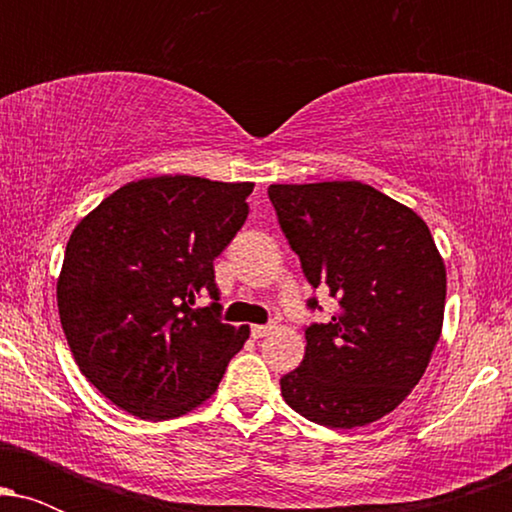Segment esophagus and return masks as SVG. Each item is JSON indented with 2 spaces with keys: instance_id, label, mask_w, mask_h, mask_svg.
<instances>
[{
  "instance_id": "1",
  "label": "esophagus",
  "mask_w": 512,
  "mask_h": 512,
  "mask_svg": "<svg viewBox=\"0 0 512 512\" xmlns=\"http://www.w3.org/2000/svg\"><path fill=\"white\" fill-rule=\"evenodd\" d=\"M269 332H272V325H252V337L255 339L267 337Z\"/></svg>"
}]
</instances>
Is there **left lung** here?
<instances>
[{
  "label": "left lung",
  "instance_id": "1",
  "mask_svg": "<svg viewBox=\"0 0 512 512\" xmlns=\"http://www.w3.org/2000/svg\"><path fill=\"white\" fill-rule=\"evenodd\" d=\"M269 199L305 279L339 301L330 322L305 327L281 397L320 426L373 424L414 390L443 330L448 279L431 231L358 180L269 185Z\"/></svg>",
  "mask_w": 512,
  "mask_h": 512
}]
</instances>
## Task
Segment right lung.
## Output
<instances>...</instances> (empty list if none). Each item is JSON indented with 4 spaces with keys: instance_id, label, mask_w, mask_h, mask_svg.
<instances>
[{
    "instance_id": "1",
    "label": "right lung",
    "mask_w": 512,
    "mask_h": 512,
    "mask_svg": "<svg viewBox=\"0 0 512 512\" xmlns=\"http://www.w3.org/2000/svg\"><path fill=\"white\" fill-rule=\"evenodd\" d=\"M252 182L134 180L69 236L57 308L76 366L110 402L151 421L214 395L250 327L221 322L214 260L248 219Z\"/></svg>"
}]
</instances>
